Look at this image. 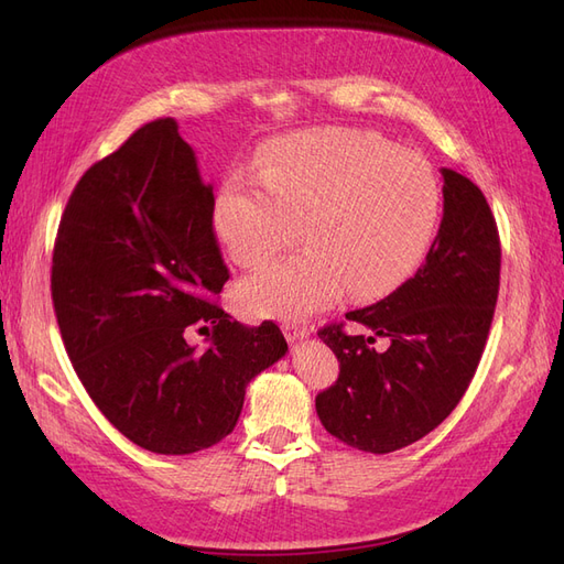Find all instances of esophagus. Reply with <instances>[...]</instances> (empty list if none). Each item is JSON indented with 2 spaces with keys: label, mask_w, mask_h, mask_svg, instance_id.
Masks as SVG:
<instances>
[{
  "label": "esophagus",
  "mask_w": 564,
  "mask_h": 564,
  "mask_svg": "<svg viewBox=\"0 0 564 564\" xmlns=\"http://www.w3.org/2000/svg\"><path fill=\"white\" fill-rule=\"evenodd\" d=\"M282 332H284V336H286V340H303V338H308L311 336V329L305 327V324H301V322H284L282 324Z\"/></svg>",
  "instance_id": "1"
}]
</instances>
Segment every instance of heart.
Masks as SVG:
<instances>
[{"instance_id": "heart-1", "label": "heart", "mask_w": 564, "mask_h": 564, "mask_svg": "<svg viewBox=\"0 0 564 564\" xmlns=\"http://www.w3.org/2000/svg\"><path fill=\"white\" fill-rule=\"evenodd\" d=\"M442 214L435 169L362 129H311L268 145L261 176L230 174L214 204V230L230 259L259 268L294 242L305 249L237 289L249 315L296 319L344 289L379 299L423 263Z\"/></svg>"}]
</instances>
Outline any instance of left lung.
Instances as JSON below:
<instances>
[{
	"mask_svg": "<svg viewBox=\"0 0 564 564\" xmlns=\"http://www.w3.org/2000/svg\"><path fill=\"white\" fill-rule=\"evenodd\" d=\"M442 224L425 263L383 301L346 313L388 338L350 336L344 322L317 332L338 357V379L315 398L327 433L388 454L429 435L468 390L499 296L501 242L489 204L470 178L442 169Z\"/></svg>",
	"mask_w": 564,
	"mask_h": 564,
	"instance_id": "left-lung-1",
	"label": "left lung"
}]
</instances>
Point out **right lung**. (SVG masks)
I'll list each match as a JSON object with an SVG mask.
<instances>
[{
	"label": "right lung",
	"instance_id": "obj_1",
	"mask_svg": "<svg viewBox=\"0 0 564 564\" xmlns=\"http://www.w3.org/2000/svg\"><path fill=\"white\" fill-rule=\"evenodd\" d=\"M228 278L214 187L176 119L133 131L75 185L51 299L82 386L133 445L155 454L216 445L240 419L249 381L286 352L275 322L245 327L214 301Z\"/></svg>",
	"mask_w": 564,
	"mask_h": 564
}]
</instances>
